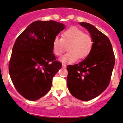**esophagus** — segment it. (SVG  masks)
Segmentation results:
<instances>
[{
    "label": "esophagus",
    "instance_id": "obj_1",
    "mask_svg": "<svg viewBox=\"0 0 123 123\" xmlns=\"http://www.w3.org/2000/svg\"><path fill=\"white\" fill-rule=\"evenodd\" d=\"M62 68H66V65L65 64H62Z\"/></svg>",
    "mask_w": 123,
    "mask_h": 123
}]
</instances>
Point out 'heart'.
Instances as JSON below:
<instances>
[{
	"label": "heart",
	"instance_id": "heart-1",
	"mask_svg": "<svg viewBox=\"0 0 123 123\" xmlns=\"http://www.w3.org/2000/svg\"><path fill=\"white\" fill-rule=\"evenodd\" d=\"M68 53L60 59L63 63H72L78 59H83L90 53L93 46V40L90 35L76 27H71L62 34V38L58 36L54 37L52 42V49L57 56L62 55L66 46Z\"/></svg>",
	"mask_w": 123,
	"mask_h": 123
}]
</instances>
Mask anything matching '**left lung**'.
<instances>
[{"instance_id": "left-lung-1", "label": "left lung", "mask_w": 123, "mask_h": 123, "mask_svg": "<svg viewBox=\"0 0 123 123\" xmlns=\"http://www.w3.org/2000/svg\"><path fill=\"white\" fill-rule=\"evenodd\" d=\"M80 24L91 35L93 48L83 61L67 66V86L73 96L88 101L100 95L109 86L115 56L111 43L106 35L89 23Z\"/></svg>"}]
</instances>
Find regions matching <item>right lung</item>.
<instances>
[{
    "label": "right lung",
    "mask_w": 123,
    "mask_h": 123,
    "mask_svg": "<svg viewBox=\"0 0 123 123\" xmlns=\"http://www.w3.org/2000/svg\"><path fill=\"white\" fill-rule=\"evenodd\" d=\"M65 27L55 21H36L15 41L9 75L17 92L27 100H37L50 90L53 77L62 68L53 53L52 42Z\"/></svg>",
    "instance_id": "obj_1"
}]
</instances>
